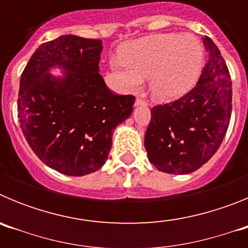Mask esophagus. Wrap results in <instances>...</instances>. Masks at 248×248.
<instances>
[{
  "label": "esophagus",
  "instance_id": "obj_1",
  "mask_svg": "<svg viewBox=\"0 0 248 248\" xmlns=\"http://www.w3.org/2000/svg\"><path fill=\"white\" fill-rule=\"evenodd\" d=\"M139 105H148V103H146L145 100L138 98V99L135 100V107H139Z\"/></svg>",
  "mask_w": 248,
  "mask_h": 248
}]
</instances>
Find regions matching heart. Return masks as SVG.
Here are the masks:
<instances>
[{"instance_id":"obj_1","label":"heart","mask_w":248,"mask_h":248,"mask_svg":"<svg viewBox=\"0 0 248 248\" xmlns=\"http://www.w3.org/2000/svg\"><path fill=\"white\" fill-rule=\"evenodd\" d=\"M123 61L111 62L122 91L137 92L150 78V92L159 102L177 99L196 84L203 68V49L198 39L179 33L141 38L123 48Z\"/></svg>"}]
</instances>
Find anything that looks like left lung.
I'll return each mask as SVG.
<instances>
[{
    "label": "left lung",
    "mask_w": 248,
    "mask_h": 248,
    "mask_svg": "<svg viewBox=\"0 0 248 248\" xmlns=\"http://www.w3.org/2000/svg\"><path fill=\"white\" fill-rule=\"evenodd\" d=\"M209 61L198 84L180 99L151 109L144 145L157 170L185 175L207 163L220 148L232 111V82L212 39L202 38Z\"/></svg>",
    "instance_id": "left-lung-1"
}]
</instances>
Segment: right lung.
Listing matches in <instances>:
<instances>
[{
    "label": "right lung",
    "instance_id": "add662e5",
    "mask_svg": "<svg viewBox=\"0 0 248 248\" xmlns=\"http://www.w3.org/2000/svg\"><path fill=\"white\" fill-rule=\"evenodd\" d=\"M100 39L65 34L42 43L19 80L18 119L34 154L68 176L99 170L114 129L130 117L135 97L111 93L99 74ZM52 67L62 69L52 76Z\"/></svg>",
    "mask_w": 248,
    "mask_h": 248
}]
</instances>
